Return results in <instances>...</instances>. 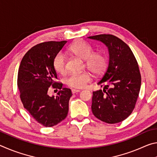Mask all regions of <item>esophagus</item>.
<instances>
[{
  "instance_id": "obj_1",
  "label": "esophagus",
  "mask_w": 157,
  "mask_h": 157,
  "mask_svg": "<svg viewBox=\"0 0 157 157\" xmlns=\"http://www.w3.org/2000/svg\"><path fill=\"white\" fill-rule=\"evenodd\" d=\"M80 91V90H78V89H72V93L73 94H75V93H78Z\"/></svg>"
}]
</instances>
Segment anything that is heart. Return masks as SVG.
<instances>
[{"instance_id":"1","label":"heart","mask_w":157,"mask_h":157,"mask_svg":"<svg viewBox=\"0 0 157 157\" xmlns=\"http://www.w3.org/2000/svg\"><path fill=\"white\" fill-rule=\"evenodd\" d=\"M69 51L82 59H86V66L92 73L100 75L108 66L107 55L100 52H94V48L84 41H78L69 48ZM52 66L57 73L63 74L66 71V57L62 52H59L53 58ZM91 77L89 73H73L66 79V84L75 89H82L91 81Z\"/></svg>"}]
</instances>
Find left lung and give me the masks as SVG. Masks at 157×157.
<instances>
[{"instance_id":"1","label":"left lung","mask_w":157,"mask_h":157,"mask_svg":"<svg viewBox=\"0 0 157 157\" xmlns=\"http://www.w3.org/2000/svg\"><path fill=\"white\" fill-rule=\"evenodd\" d=\"M89 38L102 42L109 52L108 67L98 82L103 90L93 92L92 112L105 123H120L132 113L139 97V64L128 45L117 36L104 34Z\"/></svg>"}]
</instances>
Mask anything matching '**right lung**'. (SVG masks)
<instances>
[{
	"label": "right lung",
	"mask_w": 157,
	"mask_h": 157,
	"mask_svg": "<svg viewBox=\"0 0 157 157\" xmlns=\"http://www.w3.org/2000/svg\"><path fill=\"white\" fill-rule=\"evenodd\" d=\"M46 41L33 46L21 60L18 72L17 85L24 108L33 118L44 127L56 125L68 115V102L72 96L70 89L62 88L57 82L53 58L66 43ZM50 86L61 89L56 97L47 95Z\"/></svg>",
	"instance_id": "obj_1"
}]
</instances>
